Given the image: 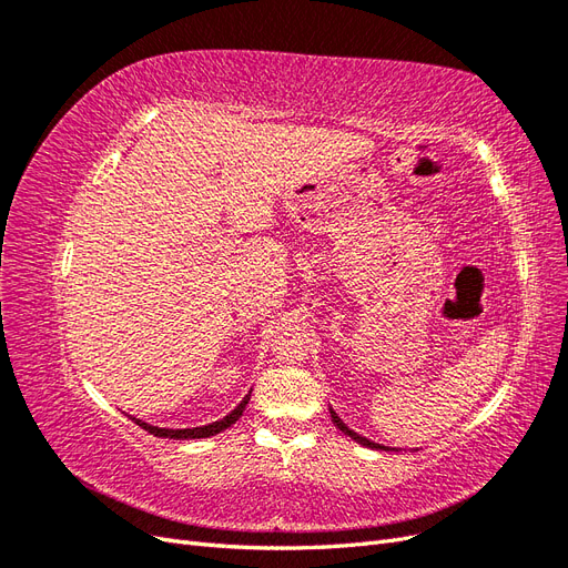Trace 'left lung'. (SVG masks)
<instances>
[{
    "instance_id": "left-lung-1",
    "label": "left lung",
    "mask_w": 568,
    "mask_h": 568,
    "mask_svg": "<svg viewBox=\"0 0 568 568\" xmlns=\"http://www.w3.org/2000/svg\"><path fill=\"white\" fill-rule=\"evenodd\" d=\"M332 422H334V424H336V426L341 428V432H343V434H346V436H351V438H353L355 443H359V445H367V448H376V450H388V448H384V445H379V443H372V440H367L365 436H357L355 432H351V428H348L346 424H343V422L338 419V415H336V412H334V409H332Z\"/></svg>"
}]
</instances>
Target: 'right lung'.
<instances>
[{
    "instance_id": "add662e5",
    "label": "right lung",
    "mask_w": 568,
    "mask_h": 568,
    "mask_svg": "<svg viewBox=\"0 0 568 568\" xmlns=\"http://www.w3.org/2000/svg\"><path fill=\"white\" fill-rule=\"evenodd\" d=\"M248 398L251 395H246V398L239 403L227 417H222L220 422H213V424H209V426H194V428H159V426H151V424H146V422H142V419H134V424H140L144 432H149V434H153V436H159V438H175V440H189V438H211V436H215V434H220V432H225V428H230L239 417L244 415V407L248 405Z\"/></svg>"
}]
</instances>
